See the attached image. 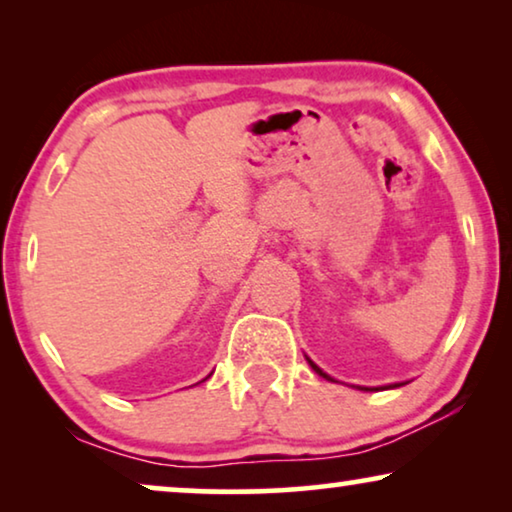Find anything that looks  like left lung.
Wrapping results in <instances>:
<instances>
[{
    "label": "left lung",
    "instance_id": "8db88e82",
    "mask_svg": "<svg viewBox=\"0 0 512 512\" xmlns=\"http://www.w3.org/2000/svg\"><path fill=\"white\" fill-rule=\"evenodd\" d=\"M307 359V356H305ZM307 363H310V368L314 370V373H317L319 377H324V380H328V382H338V380H333L331 375H326L324 370H321L317 363H314L312 359H307ZM401 384H405V382H396V384H387V387H356V389H361V391H380V389H396V387H401Z\"/></svg>",
    "mask_w": 512,
    "mask_h": 512
}]
</instances>
